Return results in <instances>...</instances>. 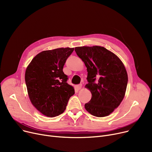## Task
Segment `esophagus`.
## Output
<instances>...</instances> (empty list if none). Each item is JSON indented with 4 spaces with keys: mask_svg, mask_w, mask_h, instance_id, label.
Segmentation results:
<instances>
[{
    "mask_svg": "<svg viewBox=\"0 0 152 152\" xmlns=\"http://www.w3.org/2000/svg\"><path fill=\"white\" fill-rule=\"evenodd\" d=\"M81 87H82V84H77V85L76 86V88H77V90L81 89Z\"/></svg>",
    "mask_w": 152,
    "mask_h": 152,
    "instance_id": "obj_1",
    "label": "esophagus"
}]
</instances>
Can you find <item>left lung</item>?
Wrapping results in <instances>:
<instances>
[{"mask_svg": "<svg viewBox=\"0 0 152 152\" xmlns=\"http://www.w3.org/2000/svg\"><path fill=\"white\" fill-rule=\"evenodd\" d=\"M87 71L86 87L92 93L85 108L97 117L109 115L122 102L127 84V71L117 56L100 46L77 47L75 49Z\"/></svg>", "mask_w": 152, "mask_h": 152, "instance_id": "1", "label": "left lung"}]
</instances>
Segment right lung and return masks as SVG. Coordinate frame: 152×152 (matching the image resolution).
<instances>
[{"label": "right lung", "mask_w": 152, "mask_h": 152, "mask_svg": "<svg viewBox=\"0 0 152 152\" xmlns=\"http://www.w3.org/2000/svg\"><path fill=\"white\" fill-rule=\"evenodd\" d=\"M74 48H59L37 54L26 68L25 83L30 100L35 108L48 117L65 110L75 89L67 83L63 68Z\"/></svg>", "instance_id": "obj_1"}]
</instances>
